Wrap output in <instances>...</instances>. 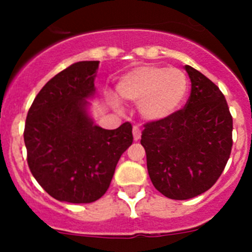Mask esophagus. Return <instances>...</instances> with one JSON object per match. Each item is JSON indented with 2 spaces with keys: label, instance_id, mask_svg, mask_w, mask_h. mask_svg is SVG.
Listing matches in <instances>:
<instances>
[{
  "label": "esophagus",
  "instance_id": "esophagus-1",
  "mask_svg": "<svg viewBox=\"0 0 252 252\" xmlns=\"http://www.w3.org/2000/svg\"><path fill=\"white\" fill-rule=\"evenodd\" d=\"M132 135H133V140H135V141H139V140L141 139V130H140V127H137V126H133Z\"/></svg>",
  "mask_w": 252,
  "mask_h": 252
}]
</instances>
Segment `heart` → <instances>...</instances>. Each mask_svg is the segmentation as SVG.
Masks as SVG:
<instances>
[{"mask_svg": "<svg viewBox=\"0 0 252 252\" xmlns=\"http://www.w3.org/2000/svg\"><path fill=\"white\" fill-rule=\"evenodd\" d=\"M116 95L137 103L140 116L148 122L168 120L180 110L188 93V78L183 70L154 64L130 69L116 82ZM119 107V102L111 98Z\"/></svg>", "mask_w": 252, "mask_h": 252, "instance_id": "1", "label": "heart"}]
</instances>
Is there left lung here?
<instances>
[{
  "label": "left lung",
  "instance_id": "8db88e82",
  "mask_svg": "<svg viewBox=\"0 0 252 252\" xmlns=\"http://www.w3.org/2000/svg\"><path fill=\"white\" fill-rule=\"evenodd\" d=\"M192 83L183 110L150 122L142 131L149 177L170 199H189L208 190L222 174L232 148V116L217 86L186 65Z\"/></svg>",
  "mask_w": 252,
  "mask_h": 252
}]
</instances>
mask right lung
I'll return each instance as SVG.
<instances>
[{
	"mask_svg": "<svg viewBox=\"0 0 252 252\" xmlns=\"http://www.w3.org/2000/svg\"><path fill=\"white\" fill-rule=\"evenodd\" d=\"M99 62H79L41 88L28 112L24 140L37 183L60 202L91 203L108 189L116 165L132 144V126L95 125L88 99L95 98Z\"/></svg>",
	"mask_w": 252,
	"mask_h": 252,
	"instance_id": "obj_1",
	"label": "right lung"
}]
</instances>
